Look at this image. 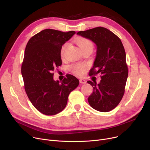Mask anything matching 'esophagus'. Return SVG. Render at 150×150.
<instances>
[{
  "label": "esophagus",
  "instance_id": "34e87169",
  "mask_svg": "<svg viewBox=\"0 0 150 150\" xmlns=\"http://www.w3.org/2000/svg\"><path fill=\"white\" fill-rule=\"evenodd\" d=\"M80 82L81 84H86V81L85 80H84V79H80Z\"/></svg>",
  "mask_w": 150,
  "mask_h": 150
}]
</instances>
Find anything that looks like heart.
Here are the masks:
<instances>
[{
	"mask_svg": "<svg viewBox=\"0 0 150 150\" xmlns=\"http://www.w3.org/2000/svg\"><path fill=\"white\" fill-rule=\"evenodd\" d=\"M76 43H77L78 45L80 47L81 50L88 49H93V44L91 41L89 40V39H84V38L79 39L76 41ZM67 45H68V44L66 43L62 45V48H61V50L62 54H64V52L66 49ZM72 69L75 74L81 76L84 74L85 70H86V66L83 65V64L73 65L72 66Z\"/></svg>",
	"mask_w": 150,
	"mask_h": 150,
	"instance_id": "b5f03b06",
	"label": "heart"
}]
</instances>
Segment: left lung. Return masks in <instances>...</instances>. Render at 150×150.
I'll use <instances>...</instances> for the list:
<instances>
[{
	"instance_id": "left-lung-1",
	"label": "left lung",
	"mask_w": 150,
	"mask_h": 150,
	"mask_svg": "<svg viewBox=\"0 0 150 150\" xmlns=\"http://www.w3.org/2000/svg\"><path fill=\"white\" fill-rule=\"evenodd\" d=\"M77 35L96 44V57L89 75L101 74L100 83L88 81L93 88L88 98L89 103L98 111L109 112L120 102L128 78L123 44L111 31L101 27L78 31Z\"/></svg>"
}]
</instances>
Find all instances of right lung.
<instances>
[{
	"label": "right lung",
	"instance_id": "1",
	"mask_svg": "<svg viewBox=\"0 0 150 150\" xmlns=\"http://www.w3.org/2000/svg\"><path fill=\"white\" fill-rule=\"evenodd\" d=\"M76 33L45 29L28 41L25 50L21 72L25 90L31 103L47 115L61 112L67 105L68 96L79 84V80L67 75L61 82L54 81L52 72L62 64V46Z\"/></svg>",
	"mask_w": 150,
	"mask_h": 150
}]
</instances>
